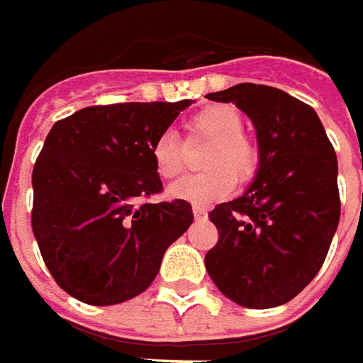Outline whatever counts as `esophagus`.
I'll return each instance as SVG.
<instances>
[{
  "mask_svg": "<svg viewBox=\"0 0 363 363\" xmlns=\"http://www.w3.org/2000/svg\"><path fill=\"white\" fill-rule=\"evenodd\" d=\"M194 216L206 218L208 216V208H206V206H194Z\"/></svg>",
  "mask_w": 363,
  "mask_h": 363,
  "instance_id": "34e87169",
  "label": "esophagus"
}]
</instances>
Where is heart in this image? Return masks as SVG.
<instances>
[{
  "label": "heart",
  "mask_w": 363,
  "mask_h": 363,
  "mask_svg": "<svg viewBox=\"0 0 363 363\" xmlns=\"http://www.w3.org/2000/svg\"><path fill=\"white\" fill-rule=\"evenodd\" d=\"M244 131L242 115L230 105L202 108L188 121L189 137L212 141L206 151L203 167L208 172L186 175L169 186L167 196L194 206H210L226 198L236 188V175L248 179L258 163L257 147ZM153 167L161 179H174L184 172V145L174 131H163L151 143Z\"/></svg>",
  "instance_id": "1"
}]
</instances>
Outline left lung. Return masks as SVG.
<instances>
[{
	"label": "left lung",
	"mask_w": 363,
	"mask_h": 363,
	"mask_svg": "<svg viewBox=\"0 0 363 363\" xmlns=\"http://www.w3.org/2000/svg\"><path fill=\"white\" fill-rule=\"evenodd\" d=\"M208 99L252 121L258 169L242 196L210 212L220 238L206 271L242 307H279L313 281L337 230L335 151L313 108L285 91L242 82Z\"/></svg>",
	"instance_id": "8db88e82"
}]
</instances>
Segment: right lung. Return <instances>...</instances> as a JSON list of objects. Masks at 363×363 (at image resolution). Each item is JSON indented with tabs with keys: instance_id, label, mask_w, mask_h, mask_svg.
<instances>
[{
	"instance_id": "add662e5",
	"label": "right lung",
	"mask_w": 363,
	"mask_h": 363,
	"mask_svg": "<svg viewBox=\"0 0 363 363\" xmlns=\"http://www.w3.org/2000/svg\"><path fill=\"white\" fill-rule=\"evenodd\" d=\"M191 101L86 106L58 121L32 174V230L54 281L89 305H117L153 283L161 258L194 222L161 191L151 143Z\"/></svg>"
}]
</instances>
